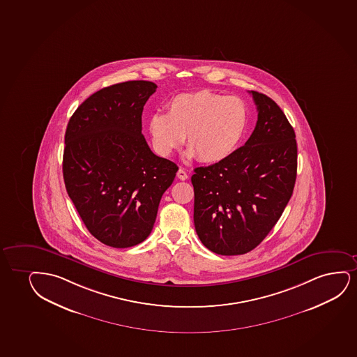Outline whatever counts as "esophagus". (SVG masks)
Wrapping results in <instances>:
<instances>
[{"label":"esophagus","instance_id":"esophagus-1","mask_svg":"<svg viewBox=\"0 0 357 357\" xmlns=\"http://www.w3.org/2000/svg\"><path fill=\"white\" fill-rule=\"evenodd\" d=\"M177 177H178L180 180L185 181L188 178V175H187V172H185L183 169H178V172H177Z\"/></svg>","mask_w":357,"mask_h":357}]
</instances>
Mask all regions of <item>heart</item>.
Masks as SVG:
<instances>
[{
  "mask_svg": "<svg viewBox=\"0 0 357 357\" xmlns=\"http://www.w3.org/2000/svg\"><path fill=\"white\" fill-rule=\"evenodd\" d=\"M250 112L244 100L236 96L200 91L175 96L167 114L149 118L151 144L160 157H169L185 140L188 158L218 162L229 158L244 141Z\"/></svg>",
  "mask_w": 357,
  "mask_h": 357,
  "instance_id": "b5f03b06",
  "label": "heart"
}]
</instances>
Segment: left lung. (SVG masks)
Instances as JSON below:
<instances>
[{"label":"left lung","mask_w":357,"mask_h":357,"mask_svg":"<svg viewBox=\"0 0 357 357\" xmlns=\"http://www.w3.org/2000/svg\"><path fill=\"white\" fill-rule=\"evenodd\" d=\"M256 128L229 158L195 167V227L205 248L222 256L244 255L275 226L297 176L294 128L269 96L251 91Z\"/></svg>","instance_id":"obj_1"}]
</instances>
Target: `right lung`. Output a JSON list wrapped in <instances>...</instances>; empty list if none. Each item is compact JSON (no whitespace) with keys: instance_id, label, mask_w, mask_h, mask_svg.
<instances>
[{"instance_id":"add662e5","label":"right lung","mask_w":357,"mask_h":357,"mask_svg":"<svg viewBox=\"0 0 357 357\" xmlns=\"http://www.w3.org/2000/svg\"><path fill=\"white\" fill-rule=\"evenodd\" d=\"M157 86L129 81L100 89L82 102L65 132L63 174L68 197L91 234L126 248L151 234L177 167L151 151L142 111Z\"/></svg>"}]
</instances>
